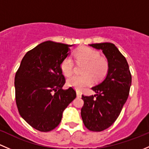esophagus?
I'll return each mask as SVG.
<instances>
[{
  "label": "esophagus",
  "mask_w": 149,
  "mask_h": 149,
  "mask_svg": "<svg viewBox=\"0 0 149 149\" xmlns=\"http://www.w3.org/2000/svg\"><path fill=\"white\" fill-rule=\"evenodd\" d=\"M76 93H77V97H81V96H82V94H81L80 92L78 91V90H77Z\"/></svg>",
  "instance_id": "1"
}]
</instances>
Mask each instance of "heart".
I'll return each instance as SVG.
<instances>
[{"mask_svg": "<svg viewBox=\"0 0 149 149\" xmlns=\"http://www.w3.org/2000/svg\"><path fill=\"white\" fill-rule=\"evenodd\" d=\"M73 57L77 64H85L82 75H73L67 79V85L77 90H82L95 81H101L108 74L110 64L108 59L100 56V52L87 47H81L73 52ZM61 70L66 77H70L74 70V63L70 56L61 62Z\"/></svg>", "mask_w": 149, "mask_h": 149, "instance_id": "obj_1", "label": "heart"}]
</instances>
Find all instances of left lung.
Returning <instances> with one entry per match:
<instances>
[{"instance_id": "1", "label": "left lung", "mask_w": 149, "mask_h": 149, "mask_svg": "<svg viewBox=\"0 0 149 149\" xmlns=\"http://www.w3.org/2000/svg\"><path fill=\"white\" fill-rule=\"evenodd\" d=\"M90 46L102 50L110 64L105 79L92 87L97 94L82 95V121L87 129L97 132L107 129L118 118L129 95L132 77L126 59L115 44L106 42Z\"/></svg>"}]
</instances>
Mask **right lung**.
Returning <instances> with one entry per match:
<instances>
[{
  "label": "right lung",
  "instance_id": "obj_1",
  "mask_svg": "<svg viewBox=\"0 0 149 149\" xmlns=\"http://www.w3.org/2000/svg\"><path fill=\"white\" fill-rule=\"evenodd\" d=\"M70 45L47 41L29 51L15 76V93L21 117L35 129L51 131L62 120V113L76 97L72 87L63 90L65 78L61 62Z\"/></svg>",
  "mask_w": 149,
  "mask_h": 149
}]
</instances>
